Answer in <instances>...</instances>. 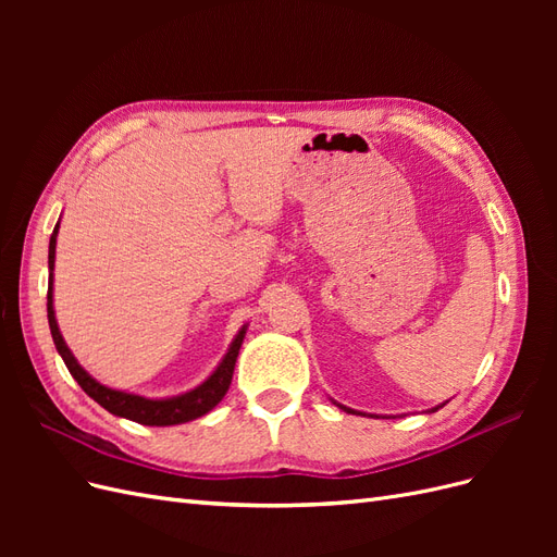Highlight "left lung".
Listing matches in <instances>:
<instances>
[{"label": "left lung", "mask_w": 557, "mask_h": 557, "mask_svg": "<svg viewBox=\"0 0 557 557\" xmlns=\"http://www.w3.org/2000/svg\"><path fill=\"white\" fill-rule=\"evenodd\" d=\"M336 407H342V404H336ZM344 411H348V413H356V411H352V409H346V407H342ZM436 409H440V407H436ZM436 409H432V411H436Z\"/></svg>", "instance_id": "obj_1"}]
</instances>
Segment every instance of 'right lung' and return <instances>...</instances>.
Masks as SVG:
<instances>
[{"instance_id": "add662e5", "label": "right lung", "mask_w": 557, "mask_h": 557, "mask_svg": "<svg viewBox=\"0 0 557 557\" xmlns=\"http://www.w3.org/2000/svg\"><path fill=\"white\" fill-rule=\"evenodd\" d=\"M58 227L60 225H55L53 234H50V246H48V269H50L48 325H50V334H53L58 352L62 356L66 369H70V374L78 381L83 391H86L99 404V407H104L109 413L134 420V423H141V425H158V428L181 425V423H188V420H195L199 416L209 413L215 407V404L225 397L227 387L232 383L234 362H237V356H239V348H242L244 334H246V325L239 330L237 336H234L230 350L225 352L223 362L215 367V372L190 393L178 395V397H170V399H146L141 395H129V393L113 391V387L102 385L76 362V358L72 356V350L66 348V344L62 339L58 320H55V311H53V267H55Z\"/></svg>"}]
</instances>
